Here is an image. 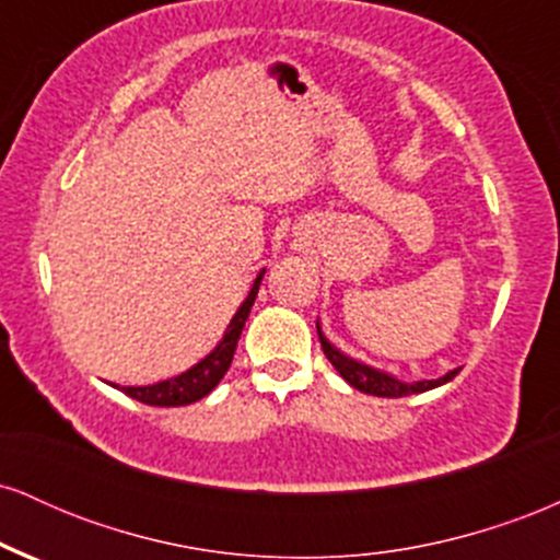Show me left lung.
Returning a JSON list of instances; mask_svg holds the SVG:
<instances>
[{
    "mask_svg": "<svg viewBox=\"0 0 560 560\" xmlns=\"http://www.w3.org/2000/svg\"><path fill=\"white\" fill-rule=\"evenodd\" d=\"M316 329H318V339H320V347H324V355L329 358V363L334 369L339 371V376L345 378L350 387L365 392V395H376V397H405V395H419V392H429L434 387H442V384L453 382L455 374H458L460 369H453L447 371L445 376L440 378H423V382H402V378L387 374V371L382 369H374V365L363 363V361H355V358L345 355L339 347H334L329 339H326V334L320 331V324L316 320Z\"/></svg>",
    "mask_w": 560,
    "mask_h": 560,
    "instance_id": "8db88e82",
    "label": "left lung"
}]
</instances>
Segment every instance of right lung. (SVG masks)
<instances>
[{
	"mask_svg": "<svg viewBox=\"0 0 560 560\" xmlns=\"http://www.w3.org/2000/svg\"><path fill=\"white\" fill-rule=\"evenodd\" d=\"M262 276H266V268L258 273V279H255L253 289H249V294L244 298L240 311L234 313V318H231L226 331H223L221 342H218L213 350L202 358V361L191 365V369H186L184 374L165 378V382H158V384H147V387H118V384H113V387L126 392V395L133 397V400L144 405H160V408L189 405V402L202 400L205 395H210V392L218 387V382H221L223 374L229 371L231 361H234L236 342H240L242 337L244 320H247L249 311H253V302L258 298Z\"/></svg>",
	"mask_w": 560,
	"mask_h": 560,
	"instance_id": "add662e5",
	"label": "right lung"
}]
</instances>
